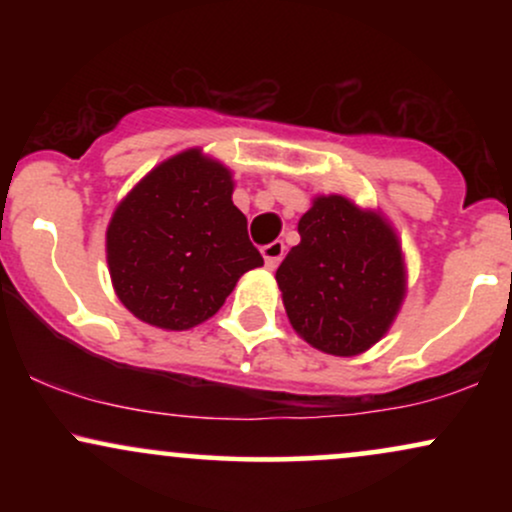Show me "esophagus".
Segmentation results:
<instances>
[{"mask_svg": "<svg viewBox=\"0 0 512 512\" xmlns=\"http://www.w3.org/2000/svg\"><path fill=\"white\" fill-rule=\"evenodd\" d=\"M284 255H286V245L281 243V240H274V243L264 245V248H262L264 264H267L269 269H276V267H279V262L284 260Z\"/></svg>", "mask_w": 512, "mask_h": 512, "instance_id": "34e87169", "label": "esophagus"}]
</instances>
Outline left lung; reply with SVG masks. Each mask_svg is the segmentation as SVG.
I'll return each mask as SVG.
<instances>
[{"instance_id": "1", "label": "left lung", "mask_w": 512, "mask_h": 512, "mask_svg": "<svg viewBox=\"0 0 512 512\" xmlns=\"http://www.w3.org/2000/svg\"><path fill=\"white\" fill-rule=\"evenodd\" d=\"M298 233L276 269L293 330L325 354H363L390 330L407 291L397 233L342 195L315 197Z\"/></svg>"}]
</instances>
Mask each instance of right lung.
Instances as JSON below:
<instances>
[{"label":"right lung","mask_w":512,"mask_h":512,"mask_svg":"<svg viewBox=\"0 0 512 512\" xmlns=\"http://www.w3.org/2000/svg\"><path fill=\"white\" fill-rule=\"evenodd\" d=\"M231 195V170L187 149L117 204L105 252L129 313L161 330H190L221 308L240 276L262 267Z\"/></svg>","instance_id":"1"}]
</instances>
